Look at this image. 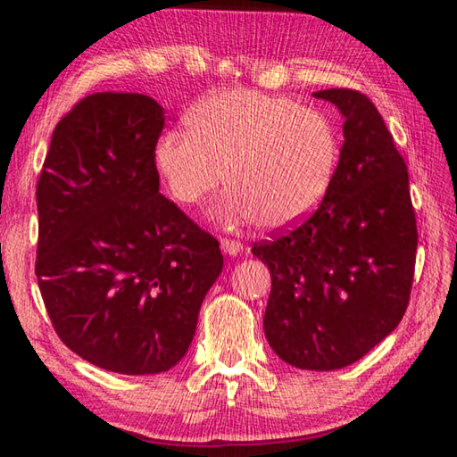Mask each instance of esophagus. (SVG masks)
Segmentation results:
<instances>
[{"instance_id":"esophagus-1","label":"esophagus","mask_w":457,"mask_h":457,"mask_svg":"<svg viewBox=\"0 0 457 457\" xmlns=\"http://www.w3.org/2000/svg\"><path fill=\"white\" fill-rule=\"evenodd\" d=\"M242 242H237V239H231V237H223L221 239V250L223 253H228V256H237L239 252H242Z\"/></svg>"}]
</instances>
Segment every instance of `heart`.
<instances>
[{"label":"heart","instance_id":"1","mask_svg":"<svg viewBox=\"0 0 457 457\" xmlns=\"http://www.w3.org/2000/svg\"><path fill=\"white\" fill-rule=\"evenodd\" d=\"M189 133L165 130L153 151L171 195L195 205L226 181L215 218L288 228L316 210L338 163L332 122L314 108L256 90H223L193 108Z\"/></svg>","mask_w":457,"mask_h":457}]
</instances>
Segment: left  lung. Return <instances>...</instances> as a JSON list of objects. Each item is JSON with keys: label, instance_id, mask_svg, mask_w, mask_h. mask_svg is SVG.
Listing matches in <instances>:
<instances>
[{"label": "left lung", "instance_id": "obj_1", "mask_svg": "<svg viewBox=\"0 0 457 457\" xmlns=\"http://www.w3.org/2000/svg\"><path fill=\"white\" fill-rule=\"evenodd\" d=\"M343 114L345 143L319 210L253 244L272 276L264 332L296 369L335 370L373 349L403 319L417 226L409 175L375 104L359 90L314 92Z\"/></svg>", "mask_w": 457, "mask_h": 457}]
</instances>
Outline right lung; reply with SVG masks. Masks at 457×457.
Here are the masks:
<instances>
[{"instance_id": "add662e5", "label": "right lung", "mask_w": 457, "mask_h": 457, "mask_svg": "<svg viewBox=\"0 0 457 457\" xmlns=\"http://www.w3.org/2000/svg\"><path fill=\"white\" fill-rule=\"evenodd\" d=\"M159 103L82 98L54 129L37 201L36 276L62 343L122 375L163 373L187 353L223 256L159 193Z\"/></svg>"}]
</instances>
